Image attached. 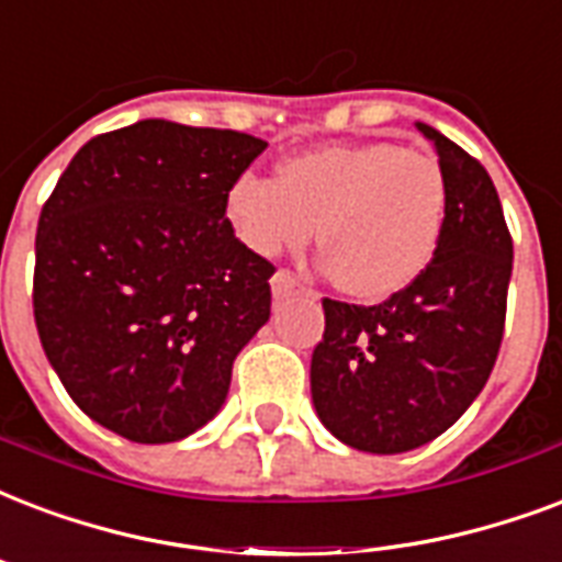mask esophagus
Wrapping results in <instances>:
<instances>
[{
  "mask_svg": "<svg viewBox=\"0 0 562 562\" xmlns=\"http://www.w3.org/2000/svg\"><path fill=\"white\" fill-rule=\"evenodd\" d=\"M271 289H273V297H285V294H291L294 289H300V282L291 271H277L271 280Z\"/></svg>",
  "mask_w": 562,
  "mask_h": 562,
  "instance_id": "1",
  "label": "esophagus"
}]
</instances>
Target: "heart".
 Wrapping results in <instances>:
<instances>
[{
  "mask_svg": "<svg viewBox=\"0 0 562 562\" xmlns=\"http://www.w3.org/2000/svg\"><path fill=\"white\" fill-rule=\"evenodd\" d=\"M226 217L259 256L297 250L318 224L324 262L338 282L362 300H383L434 259L448 217V179L422 149L392 140L333 144L289 158L280 179H235Z\"/></svg>",
  "mask_w": 562,
  "mask_h": 562,
  "instance_id": "b5f03b06",
  "label": "heart"
}]
</instances>
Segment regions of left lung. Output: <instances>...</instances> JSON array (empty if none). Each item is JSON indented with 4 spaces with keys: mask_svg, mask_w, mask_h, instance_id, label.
I'll list each match as a JSON object with an SVG mask.
<instances>
[{
    "mask_svg": "<svg viewBox=\"0 0 562 562\" xmlns=\"http://www.w3.org/2000/svg\"><path fill=\"white\" fill-rule=\"evenodd\" d=\"M448 217L434 259L376 306L324 297L312 350V404L329 434L368 453H404L445 434L498 359L513 273L498 191L486 167L434 126Z\"/></svg>",
    "mask_w": 562,
    "mask_h": 562,
    "instance_id": "8db88e82",
    "label": "left lung"
}]
</instances>
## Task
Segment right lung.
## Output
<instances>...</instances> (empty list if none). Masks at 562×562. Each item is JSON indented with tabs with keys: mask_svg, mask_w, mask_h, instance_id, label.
<instances>
[{
	"mask_svg": "<svg viewBox=\"0 0 562 562\" xmlns=\"http://www.w3.org/2000/svg\"><path fill=\"white\" fill-rule=\"evenodd\" d=\"M265 147L140 120L88 140L43 203L37 336L81 413L128 442L212 422L238 350L271 318L277 268L226 217V191Z\"/></svg>",
	"mask_w": 562,
	"mask_h": 562,
	"instance_id": "add662e5",
	"label": "right lung"
}]
</instances>
